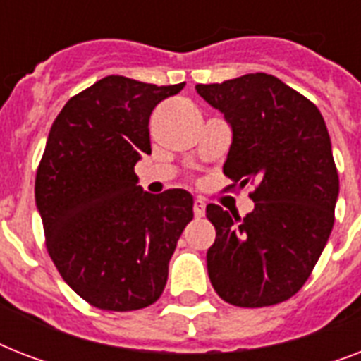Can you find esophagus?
Returning a JSON list of instances; mask_svg holds the SVG:
<instances>
[{
    "mask_svg": "<svg viewBox=\"0 0 361 361\" xmlns=\"http://www.w3.org/2000/svg\"><path fill=\"white\" fill-rule=\"evenodd\" d=\"M192 212H195V217H198V219H200V217H204V215H206V200L198 197L197 200H195Z\"/></svg>",
    "mask_w": 361,
    "mask_h": 361,
    "instance_id": "34e87169",
    "label": "esophagus"
}]
</instances>
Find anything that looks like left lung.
<instances>
[{
  "label": "left lung",
  "mask_w": 361,
  "mask_h": 361,
  "mask_svg": "<svg viewBox=\"0 0 361 361\" xmlns=\"http://www.w3.org/2000/svg\"><path fill=\"white\" fill-rule=\"evenodd\" d=\"M197 92L232 129L223 172L240 187L257 181L245 217L206 208L217 231L206 255L209 281L238 307L285 302L307 281L334 228L339 176L324 118L266 73L197 84Z\"/></svg>",
  "instance_id": "obj_1"
}]
</instances>
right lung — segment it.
Listing matches in <instances>:
<instances>
[{"mask_svg":"<svg viewBox=\"0 0 361 361\" xmlns=\"http://www.w3.org/2000/svg\"><path fill=\"white\" fill-rule=\"evenodd\" d=\"M106 76L67 101L52 123L35 178L47 249L73 290L104 311H135L163 294L169 262L192 219L183 189L138 185L149 116L183 90Z\"/></svg>","mask_w":361,"mask_h":361,"instance_id":"right-lung-1","label":"right lung"}]
</instances>
